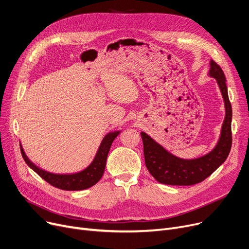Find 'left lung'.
<instances>
[{
	"instance_id": "obj_1",
	"label": "left lung",
	"mask_w": 249,
	"mask_h": 249,
	"mask_svg": "<svg viewBox=\"0 0 249 249\" xmlns=\"http://www.w3.org/2000/svg\"><path fill=\"white\" fill-rule=\"evenodd\" d=\"M208 75L216 80L225 106V117L219 140L209 153L195 159H183L175 156L145 132H141L146 167L160 183L193 185L202 182L222 165L229 155L232 145V107L228 96L226 78L222 69L214 61L210 62Z\"/></svg>"
}]
</instances>
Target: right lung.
Returning <instances> with one entry per match:
<instances>
[{
  "label": "right lung",
  "mask_w": 249,
  "mask_h": 249,
  "mask_svg": "<svg viewBox=\"0 0 249 249\" xmlns=\"http://www.w3.org/2000/svg\"><path fill=\"white\" fill-rule=\"evenodd\" d=\"M122 129H118V131H113L106 134L102 139L92 162L86 168L75 173L60 174L41 169L38 166H36L33 162H31V160H29L24 150H23L21 143L20 149L22 157L25 160L26 164L46 182H49L53 186H55L60 189H64V191H83V189L89 188L94 184H96L100 180L105 169L106 159H107V155L112 142L118 135H120Z\"/></svg>",
  "instance_id": "obj_1"
}]
</instances>
